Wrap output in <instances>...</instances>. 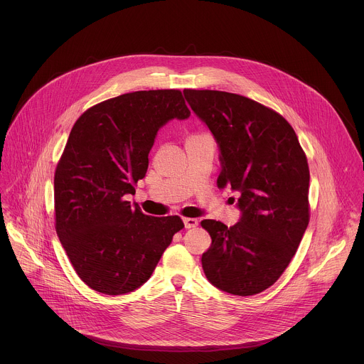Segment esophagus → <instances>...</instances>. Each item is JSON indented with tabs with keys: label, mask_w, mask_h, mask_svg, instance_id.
Returning a JSON list of instances; mask_svg holds the SVG:
<instances>
[{
	"label": "esophagus",
	"mask_w": 364,
	"mask_h": 364,
	"mask_svg": "<svg viewBox=\"0 0 364 364\" xmlns=\"http://www.w3.org/2000/svg\"><path fill=\"white\" fill-rule=\"evenodd\" d=\"M183 224H185V228H195V227H198V220L196 218H192V217H185L183 218Z\"/></svg>",
	"instance_id": "obj_1"
}]
</instances>
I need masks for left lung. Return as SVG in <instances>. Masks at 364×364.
Masks as SVG:
<instances>
[{
    "instance_id": "8db88e82",
    "label": "left lung",
    "mask_w": 364,
    "mask_h": 364,
    "mask_svg": "<svg viewBox=\"0 0 364 364\" xmlns=\"http://www.w3.org/2000/svg\"><path fill=\"white\" fill-rule=\"evenodd\" d=\"M221 151L218 189L240 192L241 220L200 224L211 237L202 255L208 282L234 296H254L282 276L310 221V169L291 124L247 97L185 90Z\"/></svg>"
}]
</instances>
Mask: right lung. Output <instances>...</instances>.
Returning <instances> with one entry per match:
<instances>
[{
  "label": "right lung",
  "instance_id": "1",
  "mask_svg": "<svg viewBox=\"0 0 364 364\" xmlns=\"http://www.w3.org/2000/svg\"><path fill=\"white\" fill-rule=\"evenodd\" d=\"M179 90L136 91L87 109L74 123L54 172V225L78 277L117 296L146 283L185 225L153 217L124 195L146 176L158 129L189 117Z\"/></svg>",
  "mask_w": 364,
  "mask_h": 364
}]
</instances>
